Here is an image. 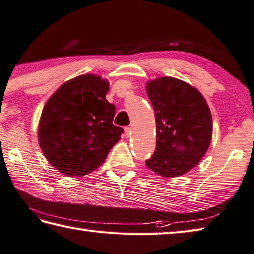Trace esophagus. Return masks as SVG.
Masks as SVG:
<instances>
[{"label":"esophagus","mask_w":254,"mask_h":254,"mask_svg":"<svg viewBox=\"0 0 254 254\" xmlns=\"http://www.w3.org/2000/svg\"><path fill=\"white\" fill-rule=\"evenodd\" d=\"M124 133H126V136H131V134H132V128L130 127H124Z\"/></svg>","instance_id":"esophagus-1"}]
</instances>
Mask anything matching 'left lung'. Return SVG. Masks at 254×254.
I'll list each match as a JSON object with an SVG mask.
<instances>
[{
    "label": "left lung",
    "instance_id": "8db88e82",
    "mask_svg": "<svg viewBox=\"0 0 254 254\" xmlns=\"http://www.w3.org/2000/svg\"><path fill=\"white\" fill-rule=\"evenodd\" d=\"M155 112L156 148L146 166L164 177L182 176L201 161L212 137L210 109L195 87L173 77L148 81Z\"/></svg>",
    "mask_w": 254,
    "mask_h": 254
}]
</instances>
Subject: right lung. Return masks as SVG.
Here are the masks:
<instances>
[{
    "label": "right lung",
    "mask_w": 254,
    "mask_h": 254,
    "mask_svg": "<svg viewBox=\"0 0 254 254\" xmlns=\"http://www.w3.org/2000/svg\"><path fill=\"white\" fill-rule=\"evenodd\" d=\"M109 82L81 74L63 83L48 99L38 124V142L55 170L84 176L106 160L123 128L113 124L116 107L106 94Z\"/></svg>",
    "instance_id": "add662e5"
}]
</instances>
